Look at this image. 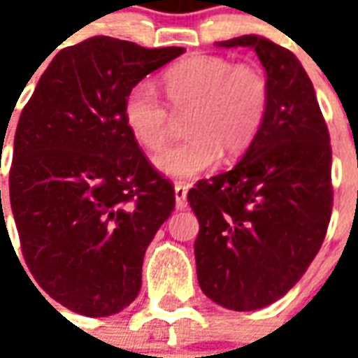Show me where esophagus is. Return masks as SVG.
Returning <instances> with one entry per match:
<instances>
[{
  "instance_id": "1",
  "label": "esophagus",
  "mask_w": 358,
  "mask_h": 358,
  "mask_svg": "<svg viewBox=\"0 0 358 358\" xmlns=\"http://www.w3.org/2000/svg\"><path fill=\"white\" fill-rule=\"evenodd\" d=\"M174 197H176V209L182 210L187 207V186L186 184H176L174 186Z\"/></svg>"
}]
</instances>
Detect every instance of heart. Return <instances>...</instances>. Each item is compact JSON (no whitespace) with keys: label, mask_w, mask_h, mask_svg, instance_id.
Instances as JSON below:
<instances>
[{"label":"heart","mask_w":358,"mask_h":358,"mask_svg":"<svg viewBox=\"0 0 358 358\" xmlns=\"http://www.w3.org/2000/svg\"><path fill=\"white\" fill-rule=\"evenodd\" d=\"M163 84L173 113H189L186 132L192 134L155 155L157 171L171 178H194L215 166L220 153L248 151L268 113L266 76L220 55L182 59L164 73ZM122 120L141 148L155 151L171 132L172 113L151 84L140 82L126 94Z\"/></svg>","instance_id":"1"}]
</instances>
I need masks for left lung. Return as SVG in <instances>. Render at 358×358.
Listing matches in <instances>:
<instances>
[{"label":"left lung","instance_id":"obj_1","mask_svg":"<svg viewBox=\"0 0 358 358\" xmlns=\"http://www.w3.org/2000/svg\"><path fill=\"white\" fill-rule=\"evenodd\" d=\"M217 45L255 51L270 103L240 163L187 192L199 220L197 280L220 307L257 310L284 297L322 245L334 201L330 134L292 51L255 34Z\"/></svg>","mask_w":358,"mask_h":358}]
</instances>
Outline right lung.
Listing matches in <instances>:
<instances>
[{
	"label": "right lung",
	"instance_id": "add662e5",
	"mask_svg": "<svg viewBox=\"0 0 358 358\" xmlns=\"http://www.w3.org/2000/svg\"><path fill=\"white\" fill-rule=\"evenodd\" d=\"M184 51L88 38L59 51L20 113L9 201L22 255L78 315H117L138 297L145 249L174 210V187L130 136L122 103Z\"/></svg>",
	"mask_w": 358,
	"mask_h": 358
}]
</instances>
